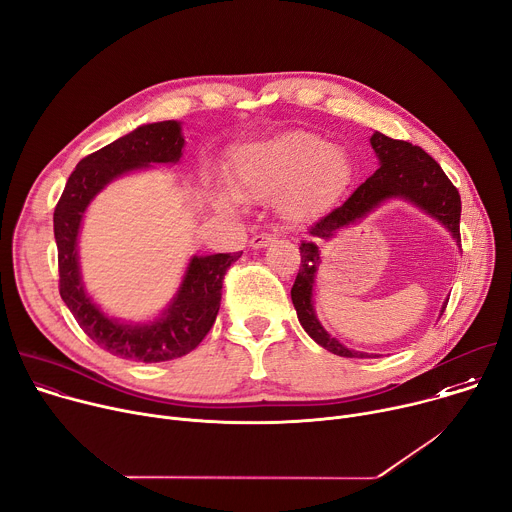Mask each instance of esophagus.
<instances>
[{"instance_id":"34e87169","label":"esophagus","mask_w":512,"mask_h":512,"mask_svg":"<svg viewBox=\"0 0 512 512\" xmlns=\"http://www.w3.org/2000/svg\"><path fill=\"white\" fill-rule=\"evenodd\" d=\"M272 242H274V238H272L270 234H256V236L250 240V246H252L254 250H260V248L270 246Z\"/></svg>"}]
</instances>
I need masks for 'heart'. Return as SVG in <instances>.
I'll use <instances>...</instances> for the list:
<instances>
[{
  "label": "heart",
  "instance_id": "obj_1",
  "mask_svg": "<svg viewBox=\"0 0 512 512\" xmlns=\"http://www.w3.org/2000/svg\"><path fill=\"white\" fill-rule=\"evenodd\" d=\"M352 177L344 150L309 130H289L268 140L248 142L234 152L232 193L213 195L217 209H232L242 201L276 199L287 219L303 221L342 193Z\"/></svg>",
  "mask_w": 512,
  "mask_h": 512
}]
</instances>
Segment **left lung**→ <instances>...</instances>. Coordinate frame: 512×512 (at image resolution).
<instances>
[{
  "label": "left lung",
  "mask_w": 512,
  "mask_h": 512,
  "mask_svg": "<svg viewBox=\"0 0 512 512\" xmlns=\"http://www.w3.org/2000/svg\"><path fill=\"white\" fill-rule=\"evenodd\" d=\"M370 144L378 158V170L352 193L344 205H339L309 227L307 240H303L299 248L301 268L291 289V299L303 329L321 348L344 358H370L376 354L346 348L339 339L329 335L317 319L313 307V287L321 264V250L317 246L319 240H331L342 230H348V227L368 217L382 203L390 199H401L437 219L462 248L460 193L445 177L441 166L423 148L405 140H392L380 132L372 134ZM445 305L447 303H443L439 315H443Z\"/></svg>",
  "instance_id": "8db88e82"
}]
</instances>
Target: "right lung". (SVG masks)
I'll list each match as a JSON object with an SVG mask.
<instances>
[{
	"instance_id": "add662e5",
	"label": "right lung",
	"mask_w": 512,
	"mask_h": 512,
	"mask_svg": "<svg viewBox=\"0 0 512 512\" xmlns=\"http://www.w3.org/2000/svg\"><path fill=\"white\" fill-rule=\"evenodd\" d=\"M185 136L181 122L138 126L134 132L85 156L54 209V240L59 250V291L81 329L105 352L134 362H168L195 350L211 329L225 270L242 252L191 256L181 285L152 321L109 317L85 291L79 264V234L89 203L111 183L152 164H177Z\"/></svg>"
}]
</instances>
